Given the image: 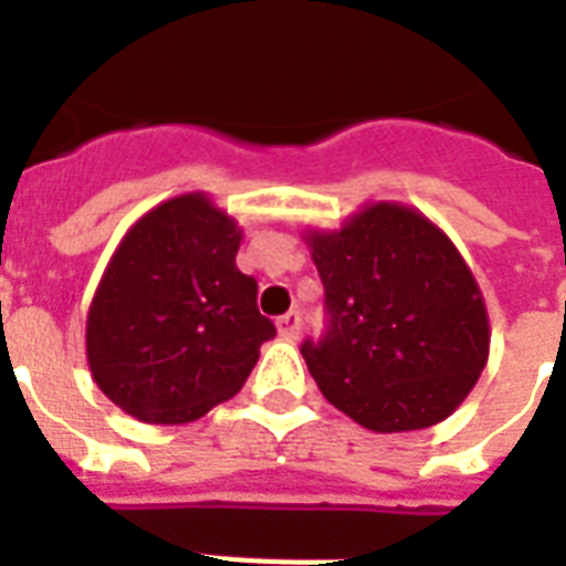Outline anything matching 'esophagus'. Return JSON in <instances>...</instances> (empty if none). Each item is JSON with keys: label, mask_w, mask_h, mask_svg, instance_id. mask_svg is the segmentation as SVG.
Instances as JSON below:
<instances>
[{"label": "esophagus", "mask_w": 566, "mask_h": 566, "mask_svg": "<svg viewBox=\"0 0 566 566\" xmlns=\"http://www.w3.org/2000/svg\"><path fill=\"white\" fill-rule=\"evenodd\" d=\"M300 328H302L300 311H287L284 317H279V335H282L284 340H296V337H300Z\"/></svg>", "instance_id": "obj_1"}]
</instances>
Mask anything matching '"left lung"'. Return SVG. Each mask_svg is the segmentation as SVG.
Masks as SVG:
<instances>
[{"instance_id":"left-lung-1","label":"left lung","mask_w":566,"mask_h":566,"mask_svg":"<svg viewBox=\"0 0 566 566\" xmlns=\"http://www.w3.org/2000/svg\"><path fill=\"white\" fill-rule=\"evenodd\" d=\"M326 332L302 358L328 402L373 431L447 420L488 364L491 326L470 266L420 211L367 205L311 231Z\"/></svg>"}]
</instances>
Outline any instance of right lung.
Returning <instances> with one entry per match:
<instances>
[{"instance_id": "1", "label": "right lung", "mask_w": 566, "mask_h": 566, "mask_svg": "<svg viewBox=\"0 0 566 566\" xmlns=\"http://www.w3.org/2000/svg\"><path fill=\"white\" fill-rule=\"evenodd\" d=\"M238 249V222L205 193L167 199L126 231L87 311V364L111 402L176 426L243 387L275 326Z\"/></svg>"}]
</instances>
